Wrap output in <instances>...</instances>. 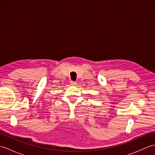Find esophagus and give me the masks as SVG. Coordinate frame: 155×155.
Returning <instances> with one entry per match:
<instances>
[{
    "label": "esophagus",
    "instance_id": "esophagus-1",
    "mask_svg": "<svg viewBox=\"0 0 155 155\" xmlns=\"http://www.w3.org/2000/svg\"><path fill=\"white\" fill-rule=\"evenodd\" d=\"M71 85H72V86H74V85H77V82L75 81H71Z\"/></svg>",
    "mask_w": 155,
    "mask_h": 155
}]
</instances>
